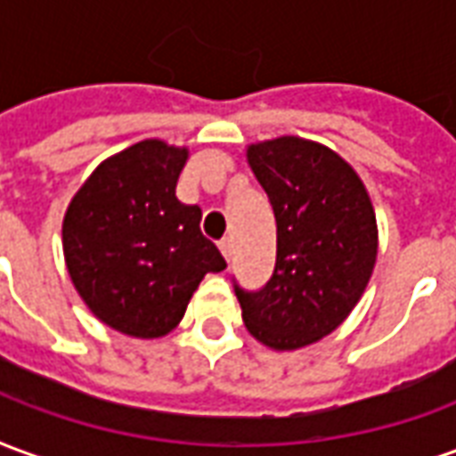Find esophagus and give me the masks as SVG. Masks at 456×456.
I'll return each instance as SVG.
<instances>
[{
  "instance_id": "esophagus-1",
  "label": "esophagus",
  "mask_w": 456,
  "mask_h": 456,
  "mask_svg": "<svg viewBox=\"0 0 456 456\" xmlns=\"http://www.w3.org/2000/svg\"><path fill=\"white\" fill-rule=\"evenodd\" d=\"M219 251H222V256L227 258H232V239H222V241H219Z\"/></svg>"
}]
</instances>
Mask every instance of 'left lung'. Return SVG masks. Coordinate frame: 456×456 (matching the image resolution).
Instances as JSON below:
<instances>
[{
  "label": "left lung",
  "mask_w": 456,
  "mask_h": 456,
  "mask_svg": "<svg viewBox=\"0 0 456 456\" xmlns=\"http://www.w3.org/2000/svg\"><path fill=\"white\" fill-rule=\"evenodd\" d=\"M276 215V268L256 293L237 288L244 325L273 352H296L349 317L376 266V212L359 173L325 143L278 136L247 146Z\"/></svg>",
  "instance_id": "1"
}]
</instances>
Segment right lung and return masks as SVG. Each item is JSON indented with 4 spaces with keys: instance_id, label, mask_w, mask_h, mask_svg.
Instances as JSON below:
<instances>
[{
    "instance_id": "obj_1",
    "label": "right lung",
    "mask_w": 456,
    "mask_h": 456,
    "mask_svg": "<svg viewBox=\"0 0 456 456\" xmlns=\"http://www.w3.org/2000/svg\"><path fill=\"white\" fill-rule=\"evenodd\" d=\"M188 156V146L139 141L104 159L65 209L70 281L87 310L121 335L173 332L200 281L227 268L200 232L202 209L175 198Z\"/></svg>"
}]
</instances>
